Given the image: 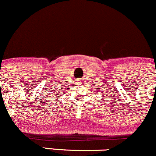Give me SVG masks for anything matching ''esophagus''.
<instances>
[{
	"label": "esophagus",
	"instance_id": "1",
	"mask_svg": "<svg viewBox=\"0 0 156 156\" xmlns=\"http://www.w3.org/2000/svg\"><path fill=\"white\" fill-rule=\"evenodd\" d=\"M82 79H80V80H79V81H83V80H81Z\"/></svg>",
	"mask_w": 156,
	"mask_h": 156
}]
</instances>
